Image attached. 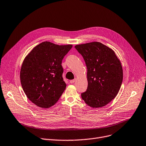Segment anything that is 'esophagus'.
I'll return each instance as SVG.
<instances>
[{
	"label": "esophagus",
	"instance_id": "1",
	"mask_svg": "<svg viewBox=\"0 0 146 146\" xmlns=\"http://www.w3.org/2000/svg\"><path fill=\"white\" fill-rule=\"evenodd\" d=\"M75 81H76V79H73V80H71L70 81V83H73Z\"/></svg>",
	"mask_w": 146,
	"mask_h": 146
}]
</instances>
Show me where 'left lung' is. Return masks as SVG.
Listing matches in <instances>:
<instances>
[{
	"mask_svg": "<svg viewBox=\"0 0 146 146\" xmlns=\"http://www.w3.org/2000/svg\"><path fill=\"white\" fill-rule=\"evenodd\" d=\"M74 47L83 56L88 69V85L81 94L82 99L95 108L106 105L117 95L123 79L120 60L111 48L99 42Z\"/></svg>",
	"mask_w": 146,
	"mask_h": 146,
	"instance_id": "1",
	"label": "left lung"
}]
</instances>
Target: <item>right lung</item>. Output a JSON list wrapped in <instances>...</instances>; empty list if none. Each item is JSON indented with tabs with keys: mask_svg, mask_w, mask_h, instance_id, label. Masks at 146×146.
Instances as JSON below:
<instances>
[{
	"mask_svg": "<svg viewBox=\"0 0 146 146\" xmlns=\"http://www.w3.org/2000/svg\"><path fill=\"white\" fill-rule=\"evenodd\" d=\"M72 47L45 41L24 58L20 72L21 85L27 97L36 106L50 108L63 93L66 84L61 62Z\"/></svg>",
	"mask_w": 146,
	"mask_h": 146,
	"instance_id": "obj_1",
	"label": "right lung"
}]
</instances>
